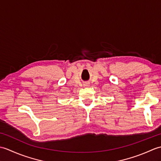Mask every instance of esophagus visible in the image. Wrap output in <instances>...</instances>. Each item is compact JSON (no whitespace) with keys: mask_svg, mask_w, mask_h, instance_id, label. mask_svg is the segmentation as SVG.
I'll return each instance as SVG.
<instances>
[{"mask_svg":"<svg viewBox=\"0 0 161 161\" xmlns=\"http://www.w3.org/2000/svg\"><path fill=\"white\" fill-rule=\"evenodd\" d=\"M85 86H88V85H85Z\"/></svg>","mask_w":161,"mask_h":161,"instance_id":"1","label":"esophagus"}]
</instances>
